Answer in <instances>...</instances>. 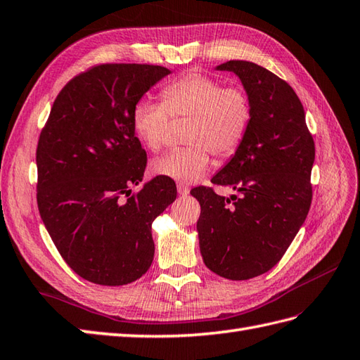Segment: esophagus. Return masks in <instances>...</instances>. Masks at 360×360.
Segmentation results:
<instances>
[{
    "mask_svg": "<svg viewBox=\"0 0 360 360\" xmlns=\"http://www.w3.org/2000/svg\"><path fill=\"white\" fill-rule=\"evenodd\" d=\"M177 191H179V194L181 197H185V195L189 194V188L186 185H181V183H179V185H177Z\"/></svg>",
    "mask_w": 360,
    "mask_h": 360,
    "instance_id": "34e87169",
    "label": "esophagus"
}]
</instances>
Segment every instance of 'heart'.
Returning <instances> with one entry per match:
<instances>
[{"mask_svg":"<svg viewBox=\"0 0 360 360\" xmlns=\"http://www.w3.org/2000/svg\"><path fill=\"white\" fill-rule=\"evenodd\" d=\"M172 118L188 120L183 135L188 146L155 158L153 172L191 183L207 171L210 153L223 162L242 146L252 122V103L240 86L189 72L163 87L162 101L143 98L132 109L134 131L150 150L165 145Z\"/></svg>","mask_w":360,"mask_h":360,"instance_id":"obj_1","label":"heart"}]
</instances>
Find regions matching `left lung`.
I'll use <instances>...</instances> for the list:
<instances>
[{
  "label": "left lung",
  "mask_w": 360,
  "mask_h": 360,
  "mask_svg": "<svg viewBox=\"0 0 360 360\" xmlns=\"http://www.w3.org/2000/svg\"><path fill=\"white\" fill-rule=\"evenodd\" d=\"M217 69L234 72L252 103L245 141L211 180L238 195L226 198L206 186L191 195L202 207L197 231L205 265L231 281H246L277 265L305 221L316 148L305 110L285 79L243 60Z\"/></svg>",
  "instance_id": "8db88e82"
}]
</instances>
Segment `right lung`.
Here are the masks:
<instances>
[{
	"mask_svg": "<svg viewBox=\"0 0 360 360\" xmlns=\"http://www.w3.org/2000/svg\"><path fill=\"white\" fill-rule=\"evenodd\" d=\"M169 69L98 65L74 77L53 101L37 146V203L65 262L97 285L137 281L154 260L150 226L175 197L172 179L143 180L146 150L132 109Z\"/></svg>",
	"mask_w": 360,
	"mask_h": 360,
	"instance_id": "add662e5",
	"label": "right lung"
}]
</instances>
